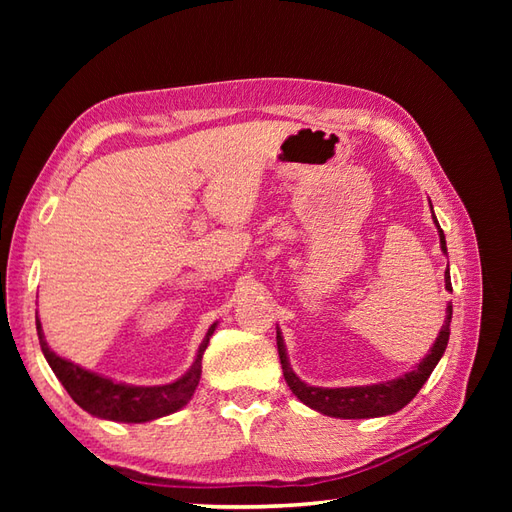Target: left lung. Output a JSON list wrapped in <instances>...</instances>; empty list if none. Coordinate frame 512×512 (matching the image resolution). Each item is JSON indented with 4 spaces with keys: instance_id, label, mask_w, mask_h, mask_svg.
Returning <instances> with one entry per match:
<instances>
[{
    "instance_id": "1",
    "label": "left lung",
    "mask_w": 512,
    "mask_h": 512,
    "mask_svg": "<svg viewBox=\"0 0 512 512\" xmlns=\"http://www.w3.org/2000/svg\"><path fill=\"white\" fill-rule=\"evenodd\" d=\"M433 220H436V215H433ZM436 226H438V220H436ZM438 232H440V245L446 252V239H444V232L440 226H438ZM444 280H446V290H453L448 269L444 273ZM451 318H453V307L448 305L446 320L442 324V331L436 339V344H433V348L429 350L425 359L418 363L412 371H408V374H404L397 380H391V382L371 384V386H348V389H320V386H309L294 376V371L288 365L282 333L277 331V352H280L286 384L290 386V391L303 401L305 406L314 408L327 416L374 418V416L393 414L410 404V401L416 397V393L421 391V386L431 376L433 367H436L438 361L442 359V354L448 344V335H451Z\"/></svg>"
}]
</instances>
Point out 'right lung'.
Instances as JSON below:
<instances>
[{
    "label": "right lung",
    "instance_id": "obj_1",
    "mask_svg": "<svg viewBox=\"0 0 512 512\" xmlns=\"http://www.w3.org/2000/svg\"><path fill=\"white\" fill-rule=\"evenodd\" d=\"M36 329L40 348L44 352V359L49 361L51 369L59 382L64 384L68 395L79 404L85 412L94 414L98 418H108V421H119V423H145L153 421V418H160L166 414H173L179 408L188 404L190 397L194 395L200 371H203V354L207 350L209 337L215 331V324L207 331V337L198 348L196 363L192 369L179 378L173 384L164 386H130V384H119L108 378H102L98 374H91V371L74 365L66 359L57 356L44 342L42 324L36 318Z\"/></svg>",
    "mask_w": 512,
    "mask_h": 512
}]
</instances>
